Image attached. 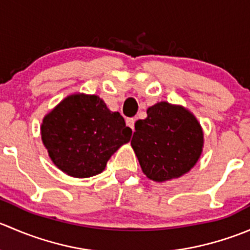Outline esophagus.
<instances>
[{
  "label": "esophagus",
  "mask_w": 250,
  "mask_h": 250,
  "mask_svg": "<svg viewBox=\"0 0 250 250\" xmlns=\"http://www.w3.org/2000/svg\"><path fill=\"white\" fill-rule=\"evenodd\" d=\"M125 123H127L128 127L132 128V129H134V123H135L134 118H127V121H125Z\"/></svg>",
  "instance_id": "esophagus-1"
}]
</instances>
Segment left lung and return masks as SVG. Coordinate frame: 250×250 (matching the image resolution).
<instances>
[{
  "label": "left lung",
  "instance_id": "1",
  "mask_svg": "<svg viewBox=\"0 0 250 250\" xmlns=\"http://www.w3.org/2000/svg\"><path fill=\"white\" fill-rule=\"evenodd\" d=\"M144 174L166 181L188 173L200 158L203 132L195 116L181 106L157 103L135 122L132 138Z\"/></svg>",
  "mask_w": 250,
  "mask_h": 250
}]
</instances>
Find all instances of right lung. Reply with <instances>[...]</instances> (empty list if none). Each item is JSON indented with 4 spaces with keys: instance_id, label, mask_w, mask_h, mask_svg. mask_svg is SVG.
I'll list each match as a JSON object with an SVG mask.
<instances>
[{
    "instance_id": "add662e5",
    "label": "right lung",
    "mask_w": 250,
    "mask_h": 250,
    "mask_svg": "<svg viewBox=\"0 0 250 250\" xmlns=\"http://www.w3.org/2000/svg\"><path fill=\"white\" fill-rule=\"evenodd\" d=\"M41 133L54 165L75 178L102 173L132 137L120 112H111L97 95L84 94L62 100L44 117Z\"/></svg>"
}]
</instances>
